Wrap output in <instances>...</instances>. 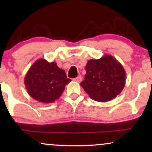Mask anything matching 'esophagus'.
Listing matches in <instances>:
<instances>
[{
	"instance_id": "34e87169",
	"label": "esophagus",
	"mask_w": 152,
	"mask_h": 152,
	"mask_svg": "<svg viewBox=\"0 0 152 152\" xmlns=\"http://www.w3.org/2000/svg\"><path fill=\"white\" fill-rule=\"evenodd\" d=\"M82 77L81 76H78V77H77L73 79V80L75 81V82H78V83H80L81 82H82Z\"/></svg>"
}]
</instances>
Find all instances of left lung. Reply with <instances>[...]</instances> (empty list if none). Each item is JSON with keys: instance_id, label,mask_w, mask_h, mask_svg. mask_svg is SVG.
Instances as JSON below:
<instances>
[{"instance_id": "1", "label": "left lung", "mask_w": 152, "mask_h": 152, "mask_svg": "<svg viewBox=\"0 0 152 152\" xmlns=\"http://www.w3.org/2000/svg\"><path fill=\"white\" fill-rule=\"evenodd\" d=\"M84 80L80 85L93 100L104 102L119 95L125 86L126 72L113 56L88 60Z\"/></svg>"}]
</instances>
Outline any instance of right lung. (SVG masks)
<instances>
[{"mask_svg":"<svg viewBox=\"0 0 152 152\" xmlns=\"http://www.w3.org/2000/svg\"><path fill=\"white\" fill-rule=\"evenodd\" d=\"M71 82L65 70L56 62L39 59L27 72L24 83L28 94L42 103H53L61 96L66 85Z\"/></svg>","mask_w":152,"mask_h":152,"instance_id":"1","label":"right lung"}]
</instances>
